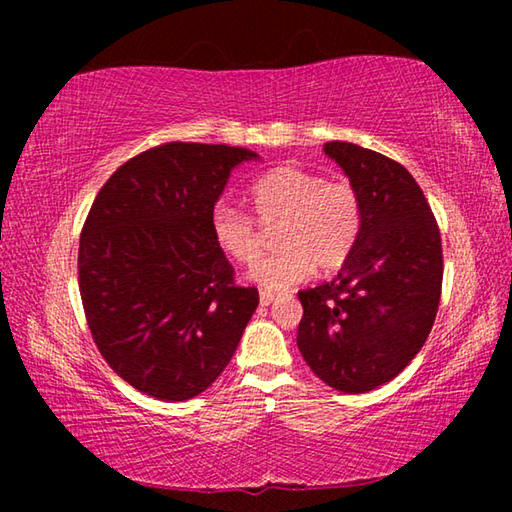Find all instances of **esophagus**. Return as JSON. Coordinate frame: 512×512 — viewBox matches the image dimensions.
Instances as JSON below:
<instances>
[{
	"mask_svg": "<svg viewBox=\"0 0 512 512\" xmlns=\"http://www.w3.org/2000/svg\"><path fill=\"white\" fill-rule=\"evenodd\" d=\"M275 298H277V296H275L273 291H259V305H262V307L271 305V302H273Z\"/></svg>",
	"mask_w": 512,
	"mask_h": 512,
	"instance_id": "1",
	"label": "esophagus"
}]
</instances>
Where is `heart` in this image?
<instances>
[{
	"label": "heart",
	"instance_id": "obj_1",
	"mask_svg": "<svg viewBox=\"0 0 512 512\" xmlns=\"http://www.w3.org/2000/svg\"><path fill=\"white\" fill-rule=\"evenodd\" d=\"M250 201L262 221H273L277 248L264 255L262 235L250 214L230 203H216L210 232L216 248L239 264H253L250 277L264 289L282 291L298 284L318 266L336 271L357 248L363 203L348 178H323L300 164H284L250 185Z\"/></svg>",
	"mask_w": 512,
	"mask_h": 512
}]
</instances>
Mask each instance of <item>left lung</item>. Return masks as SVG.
Masks as SVG:
<instances>
[{
	"label": "left lung",
	"instance_id": "obj_1",
	"mask_svg": "<svg viewBox=\"0 0 512 512\" xmlns=\"http://www.w3.org/2000/svg\"><path fill=\"white\" fill-rule=\"evenodd\" d=\"M363 203L357 248L332 282L302 289L298 348L341 393H368L409 366L427 341L443 289L440 230L400 162L350 142H327Z\"/></svg>",
	"mask_w": 512,
	"mask_h": 512
}]
</instances>
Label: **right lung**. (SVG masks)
Instances as JSON below:
<instances>
[{
    "label": "right lung",
    "mask_w": 512,
    "mask_h": 512,
    "mask_svg": "<svg viewBox=\"0 0 512 512\" xmlns=\"http://www.w3.org/2000/svg\"><path fill=\"white\" fill-rule=\"evenodd\" d=\"M239 146L167 142L135 155L94 198L79 244V289L101 357L164 402L201 395L228 366L255 287H239L210 212Z\"/></svg>",
    "instance_id": "right-lung-1"
}]
</instances>
